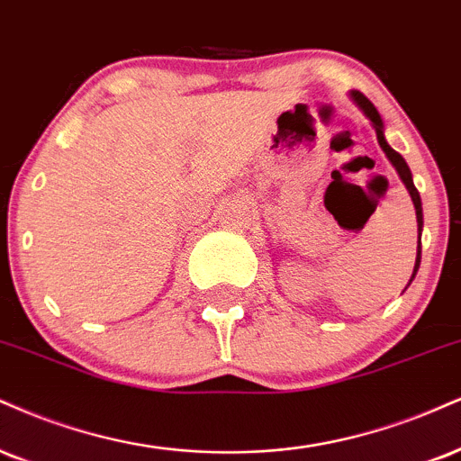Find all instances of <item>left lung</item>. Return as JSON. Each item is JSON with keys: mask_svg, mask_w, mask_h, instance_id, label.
Segmentation results:
<instances>
[{"mask_svg": "<svg viewBox=\"0 0 461 461\" xmlns=\"http://www.w3.org/2000/svg\"><path fill=\"white\" fill-rule=\"evenodd\" d=\"M350 98H352V103L357 104L360 111H363L365 118L371 122V126H374V131H375V137H378V143H380L382 152H384L386 158L391 160V165L397 171L399 180H402L403 185H406L408 193H410V199H412V203H414V212H417V225H419V247H417V262H414L412 276H410V284H412V279H414V276H417V270H419V266H420V231H423V203H420V195H419L417 186H414V182H412V171H410L408 163H406V160H403L402 154L395 152V149L389 146V141H386V137H384V122H382L378 109H375L374 104H371L367 98H365L360 92H350Z\"/></svg>", "mask_w": 461, "mask_h": 461, "instance_id": "8db88e82", "label": "left lung"}]
</instances>
